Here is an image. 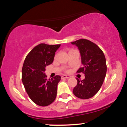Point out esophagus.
Listing matches in <instances>:
<instances>
[{"label":"esophagus","instance_id":"1","mask_svg":"<svg viewBox=\"0 0 127 127\" xmlns=\"http://www.w3.org/2000/svg\"><path fill=\"white\" fill-rule=\"evenodd\" d=\"M62 79H68L70 77V76H66V75H63V76H62Z\"/></svg>","mask_w":127,"mask_h":127}]
</instances>
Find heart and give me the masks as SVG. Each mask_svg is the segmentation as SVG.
I'll return each mask as SVG.
<instances>
[{
	"label": "heart",
	"instance_id": "b5f03b06",
	"mask_svg": "<svg viewBox=\"0 0 127 127\" xmlns=\"http://www.w3.org/2000/svg\"><path fill=\"white\" fill-rule=\"evenodd\" d=\"M73 50H73V49H71V50H69V52H70V51H73Z\"/></svg>",
	"mask_w": 127,
	"mask_h": 127
}]
</instances>
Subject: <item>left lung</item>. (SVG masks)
Returning a JSON list of instances; mask_svg holds the SVG:
<instances>
[{
	"mask_svg": "<svg viewBox=\"0 0 127 127\" xmlns=\"http://www.w3.org/2000/svg\"><path fill=\"white\" fill-rule=\"evenodd\" d=\"M71 43L78 47L81 55L83 66L77 73L85 74L84 80L76 79L77 84L73 89V94L80 99H90L99 91L105 77V57L101 49L89 40L80 39Z\"/></svg>",
	"mask_w": 127,
	"mask_h": 127,
	"instance_id": "left-lung-1",
	"label": "left lung"
}]
</instances>
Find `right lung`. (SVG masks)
I'll list each match as a JSON object with an SVG mask.
<instances>
[{"mask_svg": "<svg viewBox=\"0 0 127 127\" xmlns=\"http://www.w3.org/2000/svg\"><path fill=\"white\" fill-rule=\"evenodd\" d=\"M61 45L40 43L28 54L22 69V80L28 96L37 105L51 104L57 96V89L61 77L56 75L47 79L45 68L53 63L55 52Z\"/></svg>", "mask_w": 127, "mask_h": 127, "instance_id": "1", "label": "right lung"}]
</instances>
